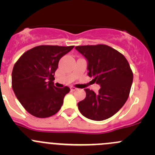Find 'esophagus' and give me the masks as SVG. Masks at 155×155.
I'll use <instances>...</instances> for the list:
<instances>
[{"label":"esophagus","instance_id":"34e87169","mask_svg":"<svg viewBox=\"0 0 155 155\" xmlns=\"http://www.w3.org/2000/svg\"><path fill=\"white\" fill-rule=\"evenodd\" d=\"M70 89H71V91H76V90H77V88H76V87H73V86L70 87Z\"/></svg>","mask_w":155,"mask_h":155}]
</instances>
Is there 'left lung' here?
Instances as JSON below:
<instances>
[{"label":"left lung","instance_id":"1","mask_svg":"<svg viewBox=\"0 0 155 155\" xmlns=\"http://www.w3.org/2000/svg\"><path fill=\"white\" fill-rule=\"evenodd\" d=\"M87 61L88 76L101 85L98 93L85 88L86 97L78 103L79 112L94 121H103L115 115L125 104L134 74L124 55L104 44L76 46Z\"/></svg>","mask_w":155,"mask_h":155}]
</instances>
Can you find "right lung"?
I'll list each match as a JSON object with an SVG mask.
<instances>
[{
  "instance_id": "obj_1",
  "label": "right lung",
  "mask_w": 155,
  "mask_h": 155,
  "mask_svg": "<svg viewBox=\"0 0 155 155\" xmlns=\"http://www.w3.org/2000/svg\"><path fill=\"white\" fill-rule=\"evenodd\" d=\"M74 46L42 45L28 50L18 58L12 73V87L22 107L37 118H48L61 108L70 91L54 85L59 60Z\"/></svg>"
}]
</instances>
